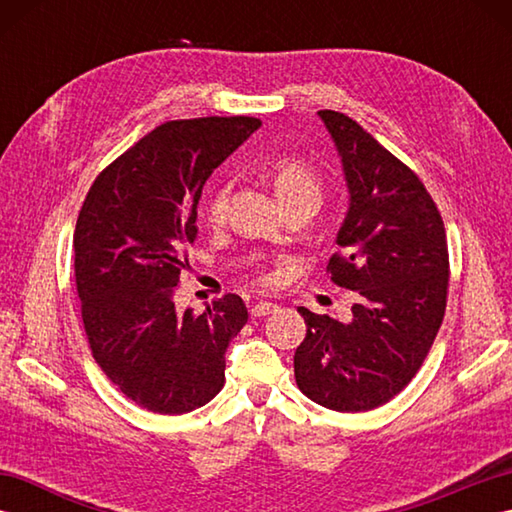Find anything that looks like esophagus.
Returning a JSON list of instances; mask_svg holds the SVG:
<instances>
[{"instance_id":"obj_1","label":"esophagus","mask_w":512,"mask_h":512,"mask_svg":"<svg viewBox=\"0 0 512 512\" xmlns=\"http://www.w3.org/2000/svg\"><path fill=\"white\" fill-rule=\"evenodd\" d=\"M275 310H277L275 303H270V301H259V303H255L253 308H250V314H253V317L257 319V317H266V314L275 312Z\"/></svg>"}]
</instances>
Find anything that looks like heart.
<instances>
[{"mask_svg":"<svg viewBox=\"0 0 512 512\" xmlns=\"http://www.w3.org/2000/svg\"><path fill=\"white\" fill-rule=\"evenodd\" d=\"M270 178H273V187L277 198L288 204L292 200L301 198H321L323 184L319 173L314 171L306 160L299 156H284L273 162L270 167ZM228 193H231V184L224 182L220 187H215L206 202V215L211 222H222L228 204Z\"/></svg>","mask_w":512,"mask_h":512,"instance_id":"b5f03b06","label":"heart"}]
</instances>
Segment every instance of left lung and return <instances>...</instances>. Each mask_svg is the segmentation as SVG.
<instances>
[{
    "label": "left lung",
    "mask_w": 512,
    "mask_h": 512,
    "mask_svg": "<svg viewBox=\"0 0 512 512\" xmlns=\"http://www.w3.org/2000/svg\"><path fill=\"white\" fill-rule=\"evenodd\" d=\"M319 116L350 189L328 273L358 301L350 323L299 308L308 330L295 378L317 405L356 413L385 405L422 367L447 310L449 248L442 215L416 173L350 116Z\"/></svg>",
    "instance_id": "8db88e82"
}]
</instances>
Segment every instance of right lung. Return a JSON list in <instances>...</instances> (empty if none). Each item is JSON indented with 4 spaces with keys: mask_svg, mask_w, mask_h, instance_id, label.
Listing matches in <instances>:
<instances>
[{
    "mask_svg": "<svg viewBox=\"0 0 512 512\" xmlns=\"http://www.w3.org/2000/svg\"><path fill=\"white\" fill-rule=\"evenodd\" d=\"M259 125L169 121L107 165L83 200L72 248L85 336L105 376L147 411L180 416L224 387V352L248 321L242 297L180 314L173 295L204 182Z\"/></svg>",
    "mask_w": 512,
    "mask_h": 512,
    "instance_id": "right-lung-1",
    "label": "right lung"
}]
</instances>
